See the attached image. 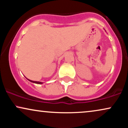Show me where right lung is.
<instances>
[{"label":"right lung","instance_id":"right-lung-1","mask_svg":"<svg viewBox=\"0 0 128 128\" xmlns=\"http://www.w3.org/2000/svg\"><path fill=\"white\" fill-rule=\"evenodd\" d=\"M29 81H30L31 82H33V83H36V84H42V82H37V81H34V80H29L28 79Z\"/></svg>","mask_w":128,"mask_h":128}]
</instances>
